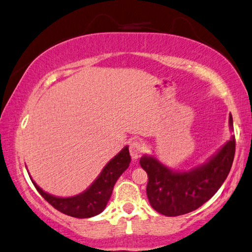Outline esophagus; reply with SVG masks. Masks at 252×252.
I'll return each mask as SVG.
<instances>
[{"mask_svg":"<svg viewBox=\"0 0 252 252\" xmlns=\"http://www.w3.org/2000/svg\"><path fill=\"white\" fill-rule=\"evenodd\" d=\"M129 152H130V157L133 158L134 160H136V158H138L142 156L143 145L137 141H133L129 145Z\"/></svg>","mask_w":252,"mask_h":252,"instance_id":"obj_1","label":"esophagus"}]
</instances>
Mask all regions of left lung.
<instances>
[{
  "mask_svg": "<svg viewBox=\"0 0 252 252\" xmlns=\"http://www.w3.org/2000/svg\"><path fill=\"white\" fill-rule=\"evenodd\" d=\"M229 126L233 130L231 114ZM234 152L235 139L231 136L205 163L188 171H176L156 157L143 156L139 163L149 177L146 195L151 206L165 216L184 215L197 210L215 195L226 179Z\"/></svg>",
  "mask_w": 252,
  "mask_h": 252,
  "instance_id": "1",
  "label": "left lung"
}]
</instances>
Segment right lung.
<instances>
[{
  "label": "right lung",
  "instance_id": "obj_1",
  "mask_svg": "<svg viewBox=\"0 0 252 252\" xmlns=\"http://www.w3.org/2000/svg\"><path fill=\"white\" fill-rule=\"evenodd\" d=\"M130 156L128 146H125L117 156H115L104 165L102 171L96 177L89 188L79 195L72 197H59L50 195L38 186L30 177L38 192L57 211L72 218L88 219L101 213L107 206L113 193L114 186L123 172L128 168ZM27 168V166H26ZM29 173V172H28Z\"/></svg>",
  "mask_w": 252,
  "mask_h": 252
}]
</instances>
